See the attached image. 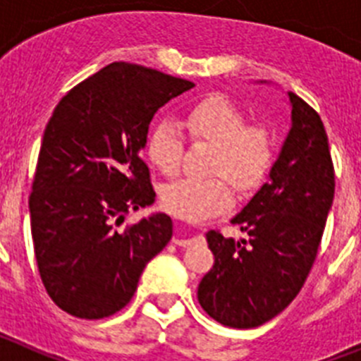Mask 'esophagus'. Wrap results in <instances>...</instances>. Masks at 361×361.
I'll return each mask as SVG.
<instances>
[{
    "label": "esophagus",
    "instance_id": "34e87169",
    "mask_svg": "<svg viewBox=\"0 0 361 361\" xmlns=\"http://www.w3.org/2000/svg\"><path fill=\"white\" fill-rule=\"evenodd\" d=\"M195 235H190V233L186 231V228H183V226H177V235H175L173 242L177 245H180V247H186V245H191L193 242H195Z\"/></svg>",
    "mask_w": 361,
    "mask_h": 361
}]
</instances>
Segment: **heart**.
Wrapping results in <instances>:
<instances>
[{
  "instance_id": "heart-1",
  "label": "heart",
  "mask_w": 361,
  "mask_h": 361,
  "mask_svg": "<svg viewBox=\"0 0 361 361\" xmlns=\"http://www.w3.org/2000/svg\"><path fill=\"white\" fill-rule=\"evenodd\" d=\"M247 117L222 95H208L191 104L184 126L191 141L215 146L212 173H222L240 191L257 188L266 178L275 142L264 126H245ZM184 152V135L177 123L161 119L152 128L146 153L164 175H175ZM233 190L224 177L206 180L180 178L162 190V208L178 219L200 222L231 208Z\"/></svg>"
}]
</instances>
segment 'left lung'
I'll return each instance as SVG.
<instances>
[{"mask_svg": "<svg viewBox=\"0 0 361 361\" xmlns=\"http://www.w3.org/2000/svg\"><path fill=\"white\" fill-rule=\"evenodd\" d=\"M291 128L269 183L231 224L247 238L206 233L215 264L199 283V304L213 320L253 329L298 295L317 258L334 199V168L320 116L289 92Z\"/></svg>", "mask_w": 361, "mask_h": 361, "instance_id": "1", "label": "left lung"}]
</instances>
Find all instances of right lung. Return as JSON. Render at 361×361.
<instances>
[{
	"label": "right lung",
	"instance_id": "1",
	"mask_svg": "<svg viewBox=\"0 0 361 361\" xmlns=\"http://www.w3.org/2000/svg\"><path fill=\"white\" fill-rule=\"evenodd\" d=\"M193 82L132 63H111L59 101L43 133L28 199L34 253L57 307L85 320L121 311L173 224L155 202L141 159L155 111Z\"/></svg>",
	"mask_w": 361,
	"mask_h": 361
}]
</instances>
